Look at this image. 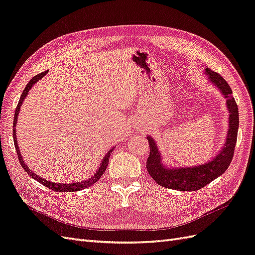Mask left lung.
Returning <instances> with one entry per match:
<instances>
[{"label": "left lung", "mask_w": 255, "mask_h": 255, "mask_svg": "<svg viewBox=\"0 0 255 255\" xmlns=\"http://www.w3.org/2000/svg\"><path fill=\"white\" fill-rule=\"evenodd\" d=\"M206 74L208 75V78L212 84L216 85L224 95L230 112V127L224 147L215 159L204 165L168 168L163 165L161 154L157 152V147L154 140L148 136L147 139L149 141L150 153L147 159L146 167L153 180L164 188L179 191H197L224 174V171L229 168L232 162L239 126L238 107L235 99L232 95L233 92L231 87L221 75L211 71L210 68H206Z\"/></svg>", "instance_id": "obj_1"}]
</instances>
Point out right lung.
<instances>
[{
  "mask_svg": "<svg viewBox=\"0 0 255 255\" xmlns=\"http://www.w3.org/2000/svg\"><path fill=\"white\" fill-rule=\"evenodd\" d=\"M48 73V71L46 72H43L40 74H37L36 76H34L29 84H27L24 88V90L21 94V96H20V100H19V103L17 105V108H16V112H15V117H13V126H12V135H13V143H15V148H16V151H17V155H18V160L20 162V164H21L22 168L26 171L27 174H29L33 179H35L36 181H38L39 183H42L43 185H45L46 188L50 189L52 191H57V192H75V191H80V190H84L86 188H89L90 185L94 184L95 182L99 181V179L102 177V175L105 173V170L107 168V165H108V162H109V157H111V154L114 151V148H112L111 150L108 151V153L105 155L104 160L102 161L101 163V166L100 168L98 169V171H96L95 175H93L90 179H88V180L84 181V182H76V183H68V184H63V183H54V182H51V181H47L45 180L44 178H40L38 177L37 175H35L33 173V171H31L29 168H27V166L25 165L23 159L21 157V154H20V150H19V147H18V143H17V138H16V125H17V118H18V114H19V109H20V106H21L23 100L25 99V96L27 95V92L30 91V89L32 88V86L34 84H36V82L42 79L45 75Z\"/></svg>",
  "mask_w": 255,
  "mask_h": 255,
  "instance_id": "obj_1",
  "label": "right lung"
}]
</instances>
